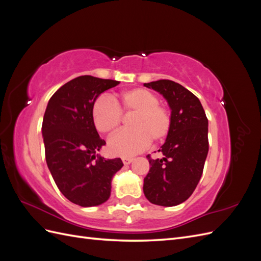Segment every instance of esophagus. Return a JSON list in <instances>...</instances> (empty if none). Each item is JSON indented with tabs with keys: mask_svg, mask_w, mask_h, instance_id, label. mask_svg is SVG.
I'll list each match as a JSON object with an SVG mask.
<instances>
[{
	"mask_svg": "<svg viewBox=\"0 0 261 261\" xmlns=\"http://www.w3.org/2000/svg\"><path fill=\"white\" fill-rule=\"evenodd\" d=\"M133 158H130V156H123L122 158V161H123V163L124 164H129V163H132L133 162Z\"/></svg>",
	"mask_w": 261,
	"mask_h": 261,
	"instance_id": "34e87169",
	"label": "esophagus"
}]
</instances>
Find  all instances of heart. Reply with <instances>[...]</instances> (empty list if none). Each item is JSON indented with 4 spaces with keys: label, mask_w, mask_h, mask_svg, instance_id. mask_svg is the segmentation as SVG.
Segmentation results:
<instances>
[{
    "label": "heart",
    "mask_w": 261,
    "mask_h": 261,
    "mask_svg": "<svg viewBox=\"0 0 261 261\" xmlns=\"http://www.w3.org/2000/svg\"><path fill=\"white\" fill-rule=\"evenodd\" d=\"M159 97L145 88H133L118 94L113 101L106 97L94 100L91 118L99 133L112 135L122 123L123 114H133L132 129L116 134L109 140V151L114 155L132 156L145 150L150 141L159 144L172 128L170 110L159 103Z\"/></svg>",
    "instance_id": "b5f03b06"
}]
</instances>
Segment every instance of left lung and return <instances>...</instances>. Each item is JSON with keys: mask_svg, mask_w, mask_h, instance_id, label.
Segmentation results:
<instances>
[{"mask_svg": "<svg viewBox=\"0 0 261 261\" xmlns=\"http://www.w3.org/2000/svg\"><path fill=\"white\" fill-rule=\"evenodd\" d=\"M144 86L167 99L172 115L171 132L158 150L163 158L147 155L144 194L151 203L176 206L189 198L201 177L209 150L208 118L199 99L181 85L160 80Z\"/></svg>", "mask_w": 261, "mask_h": 261, "instance_id": "obj_1", "label": "left lung"}]
</instances>
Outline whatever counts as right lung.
<instances>
[{"label": "right lung", "mask_w": 261, "mask_h": 261, "mask_svg": "<svg viewBox=\"0 0 261 261\" xmlns=\"http://www.w3.org/2000/svg\"><path fill=\"white\" fill-rule=\"evenodd\" d=\"M118 84L80 76L55 91L44 112L42 135L46 164L61 193L82 207L107 201L112 177L123 167L120 158L105 159L96 154L106 141L99 137L91 118L94 100Z\"/></svg>", "instance_id": "add662e5"}]
</instances>
